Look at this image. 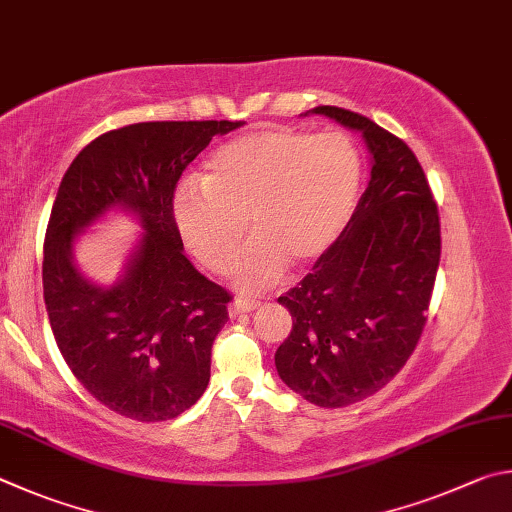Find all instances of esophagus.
<instances>
[{"mask_svg":"<svg viewBox=\"0 0 512 512\" xmlns=\"http://www.w3.org/2000/svg\"><path fill=\"white\" fill-rule=\"evenodd\" d=\"M261 308V301L256 299H249V297H238L236 301L229 306V315L231 317H238V315H245V312H254Z\"/></svg>","mask_w":512,"mask_h":512,"instance_id":"obj_1","label":"esophagus"}]
</instances>
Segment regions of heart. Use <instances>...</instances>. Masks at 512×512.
Masks as SVG:
<instances>
[{
    "instance_id": "obj_1",
    "label": "heart",
    "mask_w": 512,
    "mask_h": 512,
    "mask_svg": "<svg viewBox=\"0 0 512 512\" xmlns=\"http://www.w3.org/2000/svg\"><path fill=\"white\" fill-rule=\"evenodd\" d=\"M360 155L342 132L261 128L213 152L202 177L175 188L173 213L193 254L227 274L247 231L254 240L236 263L240 290L279 283L288 265L310 270L353 218Z\"/></svg>"
}]
</instances>
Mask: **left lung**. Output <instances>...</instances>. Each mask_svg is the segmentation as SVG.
Instances as JSON below:
<instances>
[{
    "label": "left lung",
    "mask_w": 512,
    "mask_h": 512,
    "mask_svg": "<svg viewBox=\"0 0 512 512\" xmlns=\"http://www.w3.org/2000/svg\"><path fill=\"white\" fill-rule=\"evenodd\" d=\"M312 112L364 134L371 179L335 247L279 297L292 330L274 362L301 398L339 409L378 393L414 353L441 261V222L405 141L344 107Z\"/></svg>",
    "instance_id": "left-lung-1"
}]
</instances>
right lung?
<instances>
[{
  "mask_svg": "<svg viewBox=\"0 0 512 512\" xmlns=\"http://www.w3.org/2000/svg\"><path fill=\"white\" fill-rule=\"evenodd\" d=\"M238 121H148L96 137L62 177L44 236L42 288L56 344L76 380L125 418L161 423L193 407L233 299L182 254L173 197L186 166ZM125 205L147 229L129 272L98 289L70 261L75 233Z\"/></svg>",
  "mask_w": 512,
  "mask_h": 512,
  "instance_id": "1",
  "label": "right lung"
}]
</instances>
